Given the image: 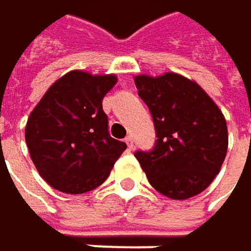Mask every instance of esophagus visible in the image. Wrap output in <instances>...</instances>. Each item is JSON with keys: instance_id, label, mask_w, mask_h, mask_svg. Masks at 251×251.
<instances>
[{"instance_id": "34e87169", "label": "esophagus", "mask_w": 251, "mask_h": 251, "mask_svg": "<svg viewBox=\"0 0 251 251\" xmlns=\"http://www.w3.org/2000/svg\"><path fill=\"white\" fill-rule=\"evenodd\" d=\"M126 145H127V148H128V149H133V148H134V140H133V137H131V136L126 137Z\"/></svg>"}]
</instances>
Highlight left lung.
I'll return each mask as SVG.
<instances>
[{"label": "left lung", "mask_w": 251, "mask_h": 251, "mask_svg": "<svg viewBox=\"0 0 251 251\" xmlns=\"http://www.w3.org/2000/svg\"><path fill=\"white\" fill-rule=\"evenodd\" d=\"M134 83L156 133L153 149L134 153L151 186L176 200L201 193L219 173L228 149L221 109L197 83L176 73L137 75Z\"/></svg>", "instance_id": "left-lung-1"}]
</instances>
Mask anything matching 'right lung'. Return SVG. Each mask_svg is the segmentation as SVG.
<instances>
[{"label": "right lung", "instance_id": "obj_1", "mask_svg": "<svg viewBox=\"0 0 251 251\" xmlns=\"http://www.w3.org/2000/svg\"><path fill=\"white\" fill-rule=\"evenodd\" d=\"M114 74L70 71L58 78L32 111L26 143L41 177L55 190L81 194L99 187L127 145L112 139L105 95L115 86Z\"/></svg>", "mask_w": 251, "mask_h": 251}]
</instances>
